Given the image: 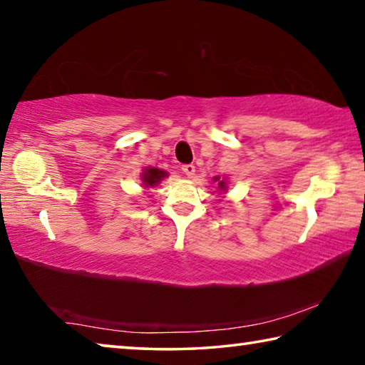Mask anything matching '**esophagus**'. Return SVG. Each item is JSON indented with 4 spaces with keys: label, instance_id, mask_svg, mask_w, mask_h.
I'll list each match as a JSON object with an SVG mask.
<instances>
[{
    "label": "esophagus",
    "instance_id": "34e87169",
    "mask_svg": "<svg viewBox=\"0 0 365 365\" xmlns=\"http://www.w3.org/2000/svg\"><path fill=\"white\" fill-rule=\"evenodd\" d=\"M182 170L187 174L188 177H193L195 175V165L193 164H185L182 165Z\"/></svg>",
    "mask_w": 365,
    "mask_h": 365
}]
</instances>
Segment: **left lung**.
<instances>
[{
    "mask_svg": "<svg viewBox=\"0 0 365 365\" xmlns=\"http://www.w3.org/2000/svg\"><path fill=\"white\" fill-rule=\"evenodd\" d=\"M217 180H219V178H215V182H217ZM219 188L224 190L225 188V183L224 182H219Z\"/></svg>",
    "mask_w": 365,
    "mask_h": 365,
    "instance_id": "obj_1",
    "label": "left lung"
}]
</instances>
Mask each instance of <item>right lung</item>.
<instances>
[{
    "label": "right lung",
    "instance_id": "1",
    "mask_svg": "<svg viewBox=\"0 0 365 365\" xmlns=\"http://www.w3.org/2000/svg\"><path fill=\"white\" fill-rule=\"evenodd\" d=\"M168 175L164 170H159V169H146L145 174H143V182H145V187H154V185H158L163 178Z\"/></svg>",
    "mask_w": 365,
    "mask_h": 365
}]
</instances>
